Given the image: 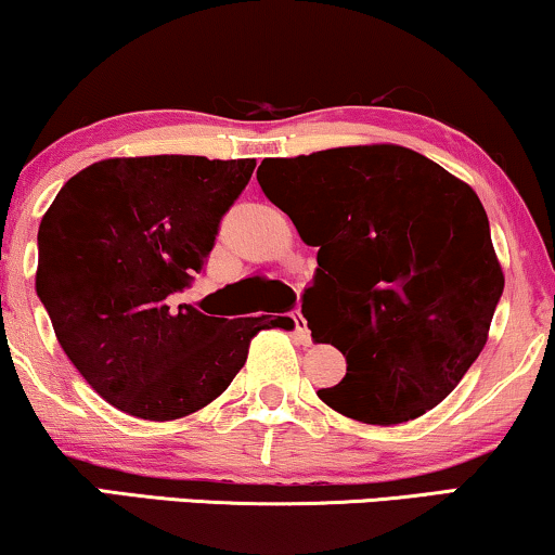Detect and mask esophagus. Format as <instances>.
I'll list each match as a JSON object with an SVG mask.
<instances>
[{"label": "esophagus", "instance_id": "esophagus-1", "mask_svg": "<svg viewBox=\"0 0 555 555\" xmlns=\"http://www.w3.org/2000/svg\"><path fill=\"white\" fill-rule=\"evenodd\" d=\"M292 320H294V333H297V340L301 343V346H310L312 335H310V330H307V320L301 318V310H294Z\"/></svg>", "mask_w": 555, "mask_h": 555}]
</instances>
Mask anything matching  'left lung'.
Here are the masks:
<instances>
[{
	"label": "left lung",
	"instance_id": "obj_1",
	"mask_svg": "<svg viewBox=\"0 0 555 555\" xmlns=\"http://www.w3.org/2000/svg\"><path fill=\"white\" fill-rule=\"evenodd\" d=\"M261 167L263 194L320 248L301 314L348 366L318 397L369 425L406 423L443 402L487 346L504 289L474 189L391 143Z\"/></svg>",
	"mask_w": 555,
	"mask_h": 555
}]
</instances>
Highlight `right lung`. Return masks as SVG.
Returning <instances> with one entry per match:
<instances>
[{
    "instance_id": "1",
    "label": "right lung",
    "mask_w": 555,
    "mask_h": 555,
    "mask_svg": "<svg viewBox=\"0 0 555 555\" xmlns=\"http://www.w3.org/2000/svg\"><path fill=\"white\" fill-rule=\"evenodd\" d=\"M256 158H107L63 184L38 230L35 292L91 389L140 420H179L230 387L258 330L289 318H209L192 284Z\"/></svg>"
}]
</instances>
